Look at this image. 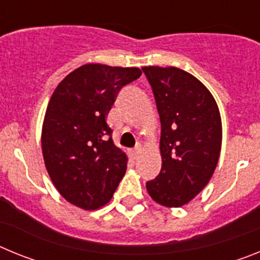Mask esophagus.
Returning a JSON list of instances; mask_svg holds the SVG:
<instances>
[{"mask_svg": "<svg viewBox=\"0 0 260 260\" xmlns=\"http://www.w3.org/2000/svg\"><path fill=\"white\" fill-rule=\"evenodd\" d=\"M141 152H142L141 147H137V148H134V150H133L130 153H132L133 158H138L139 157V155H141Z\"/></svg>", "mask_w": 260, "mask_h": 260, "instance_id": "esophagus-1", "label": "esophagus"}]
</instances>
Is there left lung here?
<instances>
[{
	"label": "left lung",
	"instance_id": "left-lung-1",
	"mask_svg": "<svg viewBox=\"0 0 260 260\" xmlns=\"http://www.w3.org/2000/svg\"><path fill=\"white\" fill-rule=\"evenodd\" d=\"M142 70L152 87L161 122V171L146 183L147 191L164 207H182L206 187L219 161V107L207 87L182 69Z\"/></svg>",
	"mask_w": 260,
	"mask_h": 260
}]
</instances>
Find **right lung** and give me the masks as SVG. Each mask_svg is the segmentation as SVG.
Returning a JSON list of instances; mask_svg holds the SVG:
<instances>
[{"label":"right lung","mask_w":260,"mask_h":260,"mask_svg":"<svg viewBox=\"0 0 260 260\" xmlns=\"http://www.w3.org/2000/svg\"><path fill=\"white\" fill-rule=\"evenodd\" d=\"M141 69L87 63L56 87L45 112L41 150L57 191L71 204L98 210L125 176L127 156L112 141L107 116Z\"/></svg>","instance_id":"obj_1"}]
</instances>
